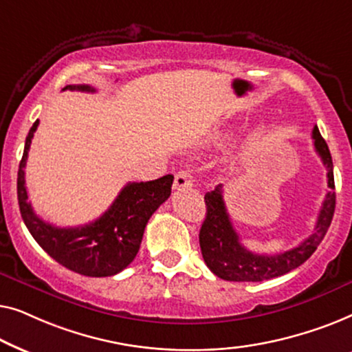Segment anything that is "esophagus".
<instances>
[{"instance_id": "obj_1", "label": "esophagus", "mask_w": 352, "mask_h": 352, "mask_svg": "<svg viewBox=\"0 0 352 352\" xmlns=\"http://www.w3.org/2000/svg\"><path fill=\"white\" fill-rule=\"evenodd\" d=\"M194 186V176L190 175V171H179L176 173L175 176V187L176 190H182V189H190Z\"/></svg>"}]
</instances>
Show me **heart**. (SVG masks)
Returning <instances> with one entry per match:
<instances>
[{"label":"heart","instance_id":"b5f03b06","mask_svg":"<svg viewBox=\"0 0 352 352\" xmlns=\"http://www.w3.org/2000/svg\"><path fill=\"white\" fill-rule=\"evenodd\" d=\"M226 138H228V134H226V133H221V134H218V136L214 138V142H216V144L223 142V141H226Z\"/></svg>","mask_w":352,"mask_h":352}]
</instances>
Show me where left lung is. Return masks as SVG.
<instances>
[{
  "label": "left lung",
  "mask_w": 352,
  "mask_h": 352,
  "mask_svg": "<svg viewBox=\"0 0 352 352\" xmlns=\"http://www.w3.org/2000/svg\"><path fill=\"white\" fill-rule=\"evenodd\" d=\"M314 148L319 153L322 163L327 168V184L330 190L327 192L322 204L319 218L314 232L298 245L277 254H258L247 250L240 242L239 234L235 232L232 221L229 218L223 199V186H216L214 190L206 192V216L201 224L199 240L206 266L219 278L230 282H261L269 278L283 276L301 266L316 252L322 239L331 224L335 213V179L333 162L327 146L325 139L320 136L319 128L312 129Z\"/></svg>",
  "instance_id": "obj_1"
}]
</instances>
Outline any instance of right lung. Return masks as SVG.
<instances>
[{
    "label": "right lung",
    "mask_w": 352,
    "mask_h": 352,
    "mask_svg": "<svg viewBox=\"0 0 352 352\" xmlns=\"http://www.w3.org/2000/svg\"><path fill=\"white\" fill-rule=\"evenodd\" d=\"M64 89L94 93L89 85H69ZM40 120L33 123L25 139V148L17 173V200L23 223L38 245L52 259L76 274L88 277H109L122 272L136 258L144 229L155 210L171 195L175 176L155 181L129 182L93 223L78 228H56L38 218L28 200L25 168L28 151Z\"/></svg>",
    "instance_id": "add662e5"
}]
</instances>
